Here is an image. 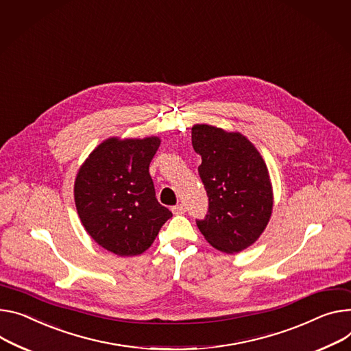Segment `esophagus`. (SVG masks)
Returning <instances> with one entry per match:
<instances>
[{
  "instance_id": "34e87169",
  "label": "esophagus",
  "mask_w": 351,
  "mask_h": 351,
  "mask_svg": "<svg viewBox=\"0 0 351 351\" xmlns=\"http://www.w3.org/2000/svg\"><path fill=\"white\" fill-rule=\"evenodd\" d=\"M171 212L174 215H182V213H185V206L182 204H177V205L171 206Z\"/></svg>"
}]
</instances>
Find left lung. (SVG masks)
<instances>
[{"mask_svg":"<svg viewBox=\"0 0 351 351\" xmlns=\"http://www.w3.org/2000/svg\"><path fill=\"white\" fill-rule=\"evenodd\" d=\"M198 167L209 198L206 218L197 226L208 243L228 254L252 246L271 218L274 195L265 161L239 132L206 123L191 129Z\"/></svg>","mask_w":351,"mask_h":351,"instance_id":"8db88e82","label":"left lung"}]
</instances>
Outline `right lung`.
<instances>
[{"label": "right lung", "instance_id": "1", "mask_svg": "<svg viewBox=\"0 0 351 351\" xmlns=\"http://www.w3.org/2000/svg\"><path fill=\"white\" fill-rule=\"evenodd\" d=\"M160 138H110L80 167L74 181L77 213L87 233L121 257L146 252L173 213L156 199L149 166Z\"/></svg>", "mask_w": 351, "mask_h": 351}]
</instances>
